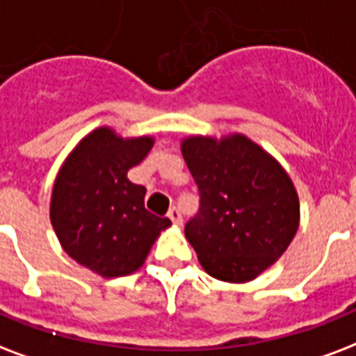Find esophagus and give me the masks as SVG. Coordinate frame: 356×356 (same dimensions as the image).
Instances as JSON below:
<instances>
[{
    "instance_id": "obj_1",
    "label": "esophagus",
    "mask_w": 356,
    "mask_h": 356,
    "mask_svg": "<svg viewBox=\"0 0 356 356\" xmlns=\"http://www.w3.org/2000/svg\"><path fill=\"white\" fill-rule=\"evenodd\" d=\"M168 218L173 222V224H181L183 222V216H181V213H179V209L177 207H172L170 211H168Z\"/></svg>"
}]
</instances>
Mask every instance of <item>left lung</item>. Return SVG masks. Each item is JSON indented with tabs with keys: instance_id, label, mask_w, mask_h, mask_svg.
Returning <instances> with one entry per match:
<instances>
[{
	"instance_id": "8db88e82",
	"label": "left lung",
	"mask_w": 356,
	"mask_h": 356,
	"mask_svg": "<svg viewBox=\"0 0 356 356\" xmlns=\"http://www.w3.org/2000/svg\"><path fill=\"white\" fill-rule=\"evenodd\" d=\"M200 192L184 235L209 275L254 280L286 252L298 227V197L284 168L241 134L181 145Z\"/></svg>"
}]
</instances>
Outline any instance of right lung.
I'll use <instances>...</instances> for the list:
<instances>
[{"instance_id":"add662e5","label":"right lung","mask_w":356,"mask_h":356,"mask_svg":"<svg viewBox=\"0 0 356 356\" xmlns=\"http://www.w3.org/2000/svg\"><path fill=\"white\" fill-rule=\"evenodd\" d=\"M153 147V138L123 140L112 129L93 130L70 153L51 192L50 220L63 250L104 278L142 267L172 222L149 213L145 186L127 172Z\"/></svg>"}]
</instances>
